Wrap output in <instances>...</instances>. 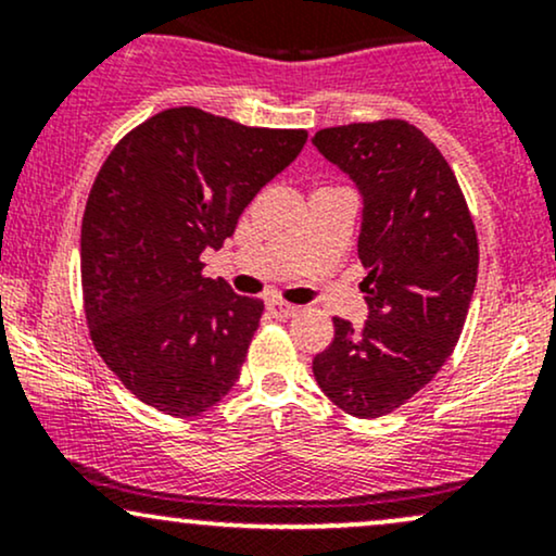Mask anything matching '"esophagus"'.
<instances>
[{"label": "esophagus", "mask_w": 556, "mask_h": 556, "mask_svg": "<svg viewBox=\"0 0 556 556\" xmlns=\"http://www.w3.org/2000/svg\"><path fill=\"white\" fill-rule=\"evenodd\" d=\"M266 308H269V314L274 318H292V316L300 314L298 305L285 303V300H269V303H266Z\"/></svg>", "instance_id": "1"}]
</instances>
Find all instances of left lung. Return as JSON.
Segmentation results:
<instances>
[{
    "instance_id": "obj_1",
    "label": "left lung",
    "mask_w": 556,
    "mask_h": 556,
    "mask_svg": "<svg viewBox=\"0 0 556 556\" xmlns=\"http://www.w3.org/2000/svg\"><path fill=\"white\" fill-rule=\"evenodd\" d=\"M316 149L363 193L358 258L368 321L334 318L314 358L348 416L379 418L420 392L460 340L478 277L473 216L442 151L405 119L324 127Z\"/></svg>"
}]
</instances>
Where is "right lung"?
I'll return each instance as SVG.
<instances>
[{
	"instance_id": "obj_1",
	"label": "right lung",
	"mask_w": 556,
	"mask_h": 556,
	"mask_svg": "<svg viewBox=\"0 0 556 556\" xmlns=\"http://www.w3.org/2000/svg\"><path fill=\"white\" fill-rule=\"evenodd\" d=\"M305 138L175 106L101 164L80 227L83 311L96 353L140 402L201 416L240 379L264 300L203 277L201 253L222 248Z\"/></svg>"
}]
</instances>
